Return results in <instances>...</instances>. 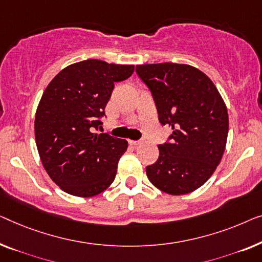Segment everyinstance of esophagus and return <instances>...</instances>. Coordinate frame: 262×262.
I'll return each instance as SVG.
<instances>
[{
    "label": "esophagus",
    "mask_w": 262,
    "mask_h": 262,
    "mask_svg": "<svg viewBox=\"0 0 262 262\" xmlns=\"http://www.w3.org/2000/svg\"><path fill=\"white\" fill-rule=\"evenodd\" d=\"M129 143L133 146H139V145H142L143 140H135V141H129Z\"/></svg>",
    "instance_id": "1"
}]
</instances>
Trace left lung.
<instances>
[{"mask_svg":"<svg viewBox=\"0 0 262 262\" xmlns=\"http://www.w3.org/2000/svg\"><path fill=\"white\" fill-rule=\"evenodd\" d=\"M159 122L173 133L158 146L159 158L146 167L149 182L169 194L197 190L220 164L227 143V106L211 79L193 66L176 62L138 65Z\"/></svg>","mask_w":262,"mask_h":262,"instance_id":"obj_1","label":"left lung"}]
</instances>
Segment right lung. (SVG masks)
<instances>
[{
    "mask_svg": "<svg viewBox=\"0 0 262 262\" xmlns=\"http://www.w3.org/2000/svg\"><path fill=\"white\" fill-rule=\"evenodd\" d=\"M133 65L88 59L61 70L46 88L35 114V141L51 179L78 197L101 193L114 182L126 140L97 134L114 83Z\"/></svg>",
    "mask_w": 262,
    "mask_h": 262,
    "instance_id": "obj_1",
    "label": "right lung"
}]
</instances>
